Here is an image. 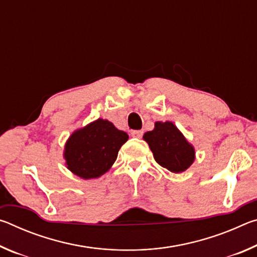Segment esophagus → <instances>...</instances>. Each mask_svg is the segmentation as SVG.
<instances>
[{"label": "esophagus", "instance_id": "esophagus-1", "mask_svg": "<svg viewBox=\"0 0 257 257\" xmlns=\"http://www.w3.org/2000/svg\"><path fill=\"white\" fill-rule=\"evenodd\" d=\"M143 134H144V132H143V130H133L132 136L133 137H136V138H142L143 137Z\"/></svg>", "mask_w": 257, "mask_h": 257}]
</instances>
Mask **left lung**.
I'll return each instance as SVG.
<instances>
[{
    "mask_svg": "<svg viewBox=\"0 0 257 257\" xmlns=\"http://www.w3.org/2000/svg\"><path fill=\"white\" fill-rule=\"evenodd\" d=\"M144 139L153 152L156 162L169 171L182 172L194 162V147L170 121L156 122L154 130L147 132Z\"/></svg>",
    "mask_w": 257,
    "mask_h": 257,
    "instance_id": "left-lung-1",
    "label": "left lung"
}]
</instances>
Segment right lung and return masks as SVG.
I'll use <instances>...</instances> for the list:
<instances>
[{
    "label": "right lung",
    "instance_id": "1",
    "mask_svg": "<svg viewBox=\"0 0 257 257\" xmlns=\"http://www.w3.org/2000/svg\"><path fill=\"white\" fill-rule=\"evenodd\" d=\"M128 135L110 121L98 119L73 133L68 139L64 158L68 169L82 179L104 175L115 162Z\"/></svg>",
    "mask_w": 257,
    "mask_h": 257
}]
</instances>
